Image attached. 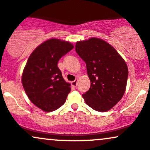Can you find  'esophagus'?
<instances>
[{
  "mask_svg": "<svg viewBox=\"0 0 150 150\" xmlns=\"http://www.w3.org/2000/svg\"><path fill=\"white\" fill-rule=\"evenodd\" d=\"M77 82H78V79H76L74 81L71 82V86L74 87H76L77 86Z\"/></svg>",
  "mask_w": 150,
  "mask_h": 150,
  "instance_id": "1",
  "label": "esophagus"
}]
</instances>
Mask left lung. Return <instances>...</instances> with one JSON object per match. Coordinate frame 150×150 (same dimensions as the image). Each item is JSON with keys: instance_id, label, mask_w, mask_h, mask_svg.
Masks as SVG:
<instances>
[{"instance_id": "8db88e82", "label": "left lung", "mask_w": 150, "mask_h": 150, "mask_svg": "<svg viewBox=\"0 0 150 150\" xmlns=\"http://www.w3.org/2000/svg\"><path fill=\"white\" fill-rule=\"evenodd\" d=\"M76 52L86 62L91 88L82 95L86 103L107 112L120 101L126 91L128 70L124 59L112 45L97 38L76 43Z\"/></svg>"}]
</instances>
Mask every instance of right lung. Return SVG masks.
Segmentation results:
<instances>
[{
	"label": "right lung",
	"instance_id": "1",
	"mask_svg": "<svg viewBox=\"0 0 150 150\" xmlns=\"http://www.w3.org/2000/svg\"><path fill=\"white\" fill-rule=\"evenodd\" d=\"M73 48L69 42L52 38L40 44L30 54L22 82L29 99L40 110L52 112L66 101L71 84L64 80L57 63Z\"/></svg>",
	"mask_w": 150,
	"mask_h": 150
}]
</instances>
